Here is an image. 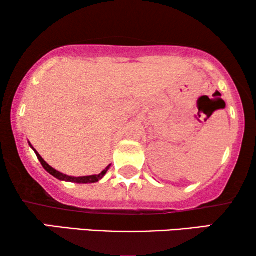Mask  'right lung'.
I'll return each instance as SVG.
<instances>
[{"label":"right lung","instance_id":"1","mask_svg":"<svg viewBox=\"0 0 256 256\" xmlns=\"http://www.w3.org/2000/svg\"><path fill=\"white\" fill-rule=\"evenodd\" d=\"M29 146H31V148L34 149V146H31V143L29 142ZM34 154H36L37 158L40 160V162L42 166H43V168L45 170L48 171V174H52V176L57 178V180H64V182H71V183H76V184H90V183H96V182H99L100 180H102L104 174H106V172L108 171V169L110 168V164L108 166L106 169H104L102 172L99 174H92V176H84V177H72V176H68V174H64L62 172H59V171H57L56 169H54V168L48 166V164L45 162V160L42 158V156L40 155V154L37 152L36 149H34Z\"/></svg>","mask_w":256,"mask_h":256}]
</instances>
